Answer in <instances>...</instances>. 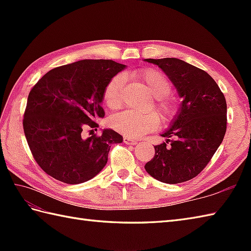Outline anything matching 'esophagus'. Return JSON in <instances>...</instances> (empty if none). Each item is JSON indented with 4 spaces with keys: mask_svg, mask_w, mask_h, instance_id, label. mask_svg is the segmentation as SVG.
<instances>
[{
    "mask_svg": "<svg viewBox=\"0 0 251 251\" xmlns=\"http://www.w3.org/2000/svg\"><path fill=\"white\" fill-rule=\"evenodd\" d=\"M124 142L126 143V145H137L138 143V140L136 139H131V138H128V137H125L124 138Z\"/></svg>",
    "mask_w": 251,
    "mask_h": 251,
    "instance_id": "esophagus-1",
    "label": "esophagus"
}]
</instances>
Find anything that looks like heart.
Wrapping results in <instances>:
<instances>
[{
	"label": "heart",
	"instance_id": "1",
	"mask_svg": "<svg viewBox=\"0 0 251 251\" xmlns=\"http://www.w3.org/2000/svg\"><path fill=\"white\" fill-rule=\"evenodd\" d=\"M130 76L137 84L145 88L151 97L155 98L154 110L162 116V119L166 121L173 119L177 111V105L174 99L168 97L172 92V83L169 79L155 69L135 71L130 74ZM123 87L124 78L120 74L112 77L106 84L103 92V101L108 108L112 110L121 108L123 103ZM110 124L122 135L137 138L156 129L159 120L155 113L139 114L127 110L112 116Z\"/></svg>",
	"mask_w": 251,
	"mask_h": 251
}]
</instances>
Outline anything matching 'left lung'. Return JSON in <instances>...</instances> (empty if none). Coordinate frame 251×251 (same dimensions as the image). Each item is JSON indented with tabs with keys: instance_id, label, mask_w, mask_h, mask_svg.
<instances>
[{
	"instance_id": "obj_1",
	"label": "left lung",
	"mask_w": 251,
	"mask_h": 251,
	"mask_svg": "<svg viewBox=\"0 0 251 251\" xmlns=\"http://www.w3.org/2000/svg\"><path fill=\"white\" fill-rule=\"evenodd\" d=\"M145 60L161 68L182 98L168 130L162 134L166 142L154 147L155 155L145 168L164 183L184 182L206 167L225 138V95L207 72L178 58Z\"/></svg>"
}]
</instances>
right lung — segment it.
Segmentation results:
<instances>
[{
	"label": "right lung",
	"mask_w": 251,
	"mask_h": 251,
	"mask_svg": "<svg viewBox=\"0 0 251 251\" xmlns=\"http://www.w3.org/2000/svg\"><path fill=\"white\" fill-rule=\"evenodd\" d=\"M125 68L113 60H79L52 69L31 89L25 136L35 162L50 177L68 184L88 181L105 166L112 143L123 141L113 129L88 138L82 131L97 130L106 84Z\"/></svg>",
	"instance_id": "add662e5"
}]
</instances>
